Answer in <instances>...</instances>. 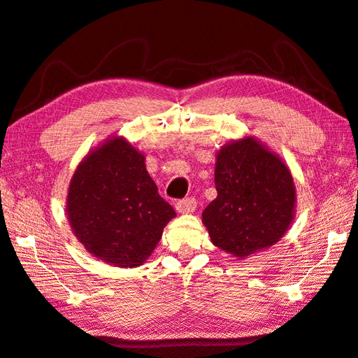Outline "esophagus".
I'll list each match as a JSON object with an SVG mask.
<instances>
[{"label": "esophagus", "instance_id": "1", "mask_svg": "<svg viewBox=\"0 0 358 358\" xmlns=\"http://www.w3.org/2000/svg\"><path fill=\"white\" fill-rule=\"evenodd\" d=\"M196 206H197V201L192 197L180 200V201H177V205H175L178 213H192L194 210H196Z\"/></svg>", "mask_w": 358, "mask_h": 358}]
</instances>
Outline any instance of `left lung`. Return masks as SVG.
Segmentation results:
<instances>
[{"instance_id": "left-lung-1", "label": "left lung", "mask_w": 358, "mask_h": 358, "mask_svg": "<svg viewBox=\"0 0 358 358\" xmlns=\"http://www.w3.org/2000/svg\"><path fill=\"white\" fill-rule=\"evenodd\" d=\"M217 197L201 213L213 244L245 258L280 241L294 217L296 187L288 166L252 136L220 148Z\"/></svg>"}]
</instances>
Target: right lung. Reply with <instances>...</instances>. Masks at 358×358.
Returning <instances> with one entry per match:
<instances>
[{
    "label": "right lung",
    "instance_id": "add662e5",
    "mask_svg": "<svg viewBox=\"0 0 358 358\" xmlns=\"http://www.w3.org/2000/svg\"><path fill=\"white\" fill-rule=\"evenodd\" d=\"M175 216L148 175L144 155L119 136L89 152L70 180L71 230L90 255L117 268L144 263Z\"/></svg>",
    "mask_w": 358,
    "mask_h": 358
}]
</instances>
